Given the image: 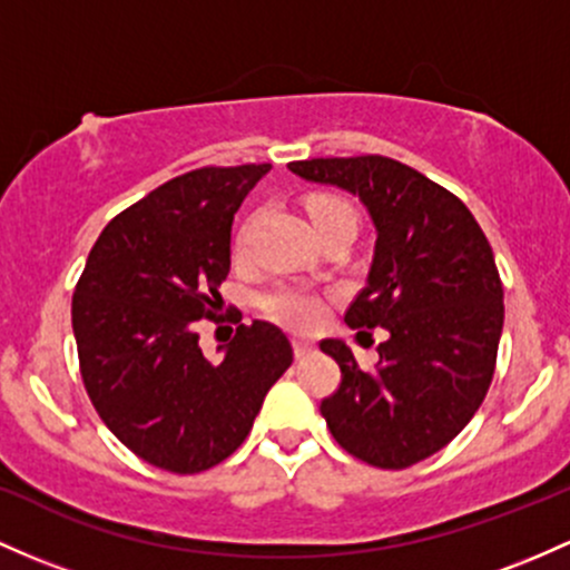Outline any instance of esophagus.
Masks as SVG:
<instances>
[{
    "label": "esophagus",
    "instance_id": "34e87169",
    "mask_svg": "<svg viewBox=\"0 0 570 570\" xmlns=\"http://www.w3.org/2000/svg\"><path fill=\"white\" fill-rule=\"evenodd\" d=\"M292 348H295L297 360H303V356H308L311 352H314V343L303 341V337H295V341H292Z\"/></svg>",
    "mask_w": 570,
    "mask_h": 570
}]
</instances>
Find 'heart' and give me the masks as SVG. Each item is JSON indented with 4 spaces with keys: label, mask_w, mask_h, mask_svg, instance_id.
<instances>
[{
    "label": "heart",
    "mask_w": 570,
    "mask_h": 570,
    "mask_svg": "<svg viewBox=\"0 0 570 570\" xmlns=\"http://www.w3.org/2000/svg\"><path fill=\"white\" fill-rule=\"evenodd\" d=\"M305 208H308V216L316 229L327 227V224H335V222L356 224L352 203L343 199L341 194L318 191L314 197H308V205H305ZM246 233H248V224L237 233V240H235L237 252H243V246H246ZM259 308L271 318H275L278 324H284V327H292V330L316 327L324 316L322 297L314 295V292L303 289V286H292V284H278L273 286V289H267L265 295L259 297Z\"/></svg>",
    "instance_id": "1"
}]
</instances>
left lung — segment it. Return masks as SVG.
<instances>
[{"label": "left lung", "instance_id": "left-lung-1", "mask_svg": "<svg viewBox=\"0 0 570 570\" xmlns=\"http://www.w3.org/2000/svg\"><path fill=\"white\" fill-rule=\"evenodd\" d=\"M289 170L356 194L376 227L367 284L343 318L360 335L384 327L390 337L373 367L343 341L318 343L341 367L322 416L356 460L416 465L458 438L495 376L503 284L490 240L460 197L390 156H327Z\"/></svg>", "mask_w": 570, "mask_h": 570}]
</instances>
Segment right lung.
I'll use <instances>...</instances> for the list:
<instances>
[{
    "label": "right lung",
    "mask_w": 570,
    "mask_h": 570,
    "mask_svg": "<svg viewBox=\"0 0 570 570\" xmlns=\"http://www.w3.org/2000/svg\"><path fill=\"white\" fill-rule=\"evenodd\" d=\"M271 165L199 167L129 205L94 243L72 292V330L91 405L129 452L199 473L246 441L267 390L292 365L271 322L240 324L222 362L194 333L218 318L235 210ZM240 311L233 308V316Z\"/></svg>",
    "instance_id": "obj_1"
}]
</instances>
